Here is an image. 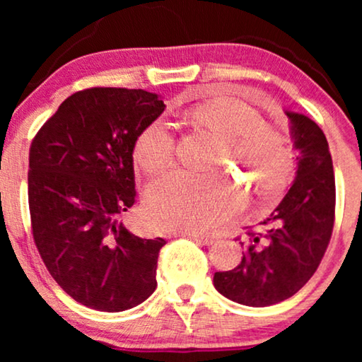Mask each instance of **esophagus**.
<instances>
[{
	"mask_svg": "<svg viewBox=\"0 0 362 362\" xmlns=\"http://www.w3.org/2000/svg\"><path fill=\"white\" fill-rule=\"evenodd\" d=\"M176 235H181V237H187V239H192L194 242H197V244H202V245H209L212 244L211 237L207 235H199V234H192V232H177Z\"/></svg>",
	"mask_w": 362,
	"mask_h": 362,
	"instance_id": "esophagus-1",
	"label": "esophagus"
}]
</instances>
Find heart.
<instances>
[{"instance_id":"1","label":"heart","mask_w":362,"mask_h":362,"mask_svg":"<svg viewBox=\"0 0 362 362\" xmlns=\"http://www.w3.org/2000/svg\"><path fill=\"white\" fill-rule=\"evenodd\" d=\"M192 115L224 138L217 165L227 161L249 168L262 191L284 185L291 163L286 133L264 122L262 113L237 97H216L199 103ZM135 160L150 175L171 165L175 133L170 122L155 118L143 128L133 150ZM242 206L235 186L221 175H197L176 170L153 182L146 194V216L158 229L170 232L212 230L230 219Z\"/></svg>"}]
</instances>
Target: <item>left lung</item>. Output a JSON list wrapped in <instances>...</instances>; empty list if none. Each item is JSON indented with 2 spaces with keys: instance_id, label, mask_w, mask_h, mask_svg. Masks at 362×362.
Listing matches in <instances>:
<instances>
[{
  "instance_id": "obj_1",
  "label": "left lung",
  "mask_w": 362,
  "mask_h": 362,
  "mask_svg": "<svg viewBox=\"0 0 362 362\" xmlns=\"http://www.w3.org/2000/svg\"><path fill=\"white\" fill-rule=\"evenodd\" d=\"M296 156L295 181L260 222L235 269L216 272L221 295L247 306H270L293 296L318 269L334 222V173L321 128L303 113L285 110Z\"/></svg>"
}]
</instances>
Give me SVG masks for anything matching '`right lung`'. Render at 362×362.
Returning a JSON list of instances; mask_svg holds the SVG:
<instances>
[{"label":"right lung","mask_w":362,"mask_h":362,"mask_svg":"<svg viewBox=\"0 0 362 362\" xmlns=\"http://www.w3.org/2000/svg\"><path fill=\"white\" fill-rule=\"evenodd\" d=\"M165 107L141 88H87L66 98L31 143L34 242L59 286L92 310H130L156 288L166 240L141 239L120 216L135 204L136 138Z\"/></svg>","instance_id":"right-lung-1"}]
</instances>
